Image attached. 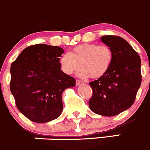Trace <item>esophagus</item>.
I'll list each match as a JSON object with an SVG mask.
<instances>
[{"instance_id":"obj_1","label":"esophagus","mask_w":150,"mask_h":150,"mask_svg":"<svg viewBox=\"0 0 150 150\" xmlns=\"http://www.w3.org/2000/svg\"><path fill=\"white\" fill-rule=\"evenodd\" d=\"M82 83H83V82H82L81 80H79V79H76V86H79V85L82 84Z\"/></svg>"}]
</instances>
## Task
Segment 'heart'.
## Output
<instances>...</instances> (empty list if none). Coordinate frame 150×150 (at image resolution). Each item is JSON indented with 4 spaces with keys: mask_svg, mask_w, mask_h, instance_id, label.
<instances>
[{
    "mask_svg": "<svg viewBox=\"0 0 150 150\" xmlns=\"http://www.w3.org/2000/svg\"><path fill=\"white\" fill-rule=\"evenodd\" d=\"M113 59V53L107 45L83 44L77 45L70 53H64L60 57L62 71L68 75L78 72L81 78L97 79L103 76L109 69Z\"/></svg>",
    "mask_w": 150,
    "mask_h": 150,
    "instance_id": "1",
    "label": "heart"
}]
</instances>
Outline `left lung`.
Returning a JSON list of instances; mask_svg holds the SVG:
<instances>
[{"label": "left lung", "instance_id": "8db88e82", "mask_svg": "<svg viewBox=\"0 0 150 150\" xmlns=\"http://www.w3.org/2000/svg\"><path fill=\"white\" fill-rule=\"evenodd\" d=\"M113 53L109 69L103 76L89 82L92 112L103 116H115L132 106L141 84V58L125 39L116 35L100 38Z\"/></svg>", "mask_w": 150, "mask_h": 150}]
</instances>
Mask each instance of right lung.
Returning <instances> with one entry per match:
<instances>
[{"label":"right lung","mask_w":150,"mask_h":150,"mask_svg":"<svg viewBox=\"0 0 150 150\" xmlns=\"http://www.w3.org/2000/svg\"><path fill=\"white\" fill-rule=\"evenodd\" d=\"M60 47L37 44L26 47L11 64L10 91L18 109L35 123L61 115L62 94L76 80L60 69Z\"/></svg>","instance_id":"1"}]
</instances>
